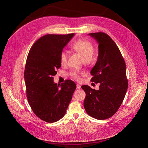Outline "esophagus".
I'll use <instances>...</instances> for the list:
<instances>
[{"label":"esophagus","mask_w":148,"mask_h":148,"mask_svg":"<svg viewBox=\"0 0 148 148\" xmlns=\"http://www.w3.org/2000/svg\"><path fill=\"white\" fill-rule=\"evenodd\" d=\"M80 88H81V86L79 85V84H77V89H79Z\"/></svg>","instance_id":"esophagus-1"}]
</instances>
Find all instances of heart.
Instances as JSON below:
<instances>
[{"mask_svg":"<svg viewBox=\"0 0 148 148\" xmlns=\"http://www.w3.org/2000/svg\"><path fill=\"white\" fill-rule=\"evenodd\" d=\"M72 49L77 53H78L85 62L89 61L91 60L94 53L95 47L93 44L87 40L79 39L76 41L72 46ZM67 52L66 50H63L61 52L60 59L62 65H66L67 62ZM80 72L78 70H73L71 73V77L77 81L80 80L79 77Z\"/></svg>","mask_w":148,"mask_h":148,"instance_id":"b5f03b06","label":"heart"}]
</instances>
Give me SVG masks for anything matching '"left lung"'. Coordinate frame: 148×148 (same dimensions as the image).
I'll use <instances>...</instances> for the list:
<instances>
[{
  "label": "left lung",
  "mask_w": 148,
  "mask_h": 148,
  "mask_svg": "<svg viewBox=\"0 0 148 148\" xmlns=\"http://www.w3.org/2000/svg\"><path fill=\"white\" fill-rule=\"evenodd\" d=\"M98 42V56L91 71V81L100 83L95 90L88 86H82L86 96L84 107L87 113L97 119H106L113 116L121 105L128 82L126 65L121 53L113 40L103 32L89 33Z\"/></svg>",
  "instance_id": "8db88e82"
}]
</instances>
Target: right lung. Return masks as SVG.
Returning a JSON list of instances; mask_svg holds the SVG:
<instances>
[{"instance_id":"1","label":"right lung","mask_w":148,"mask_h":148,"mask_svg":"<svg viewBox=\"0 0 148 148\" xmlns=\"http://www.w3.org/2000/svg\"><path fill=\"white\" fill-rule=\"evenodd\" d=\"M74 33L47 34L31 47L26 60L25 81L26 95L36 115L49 123L55 122L66 114L76 89L74 81L55 84L53 76L61 67L60 56Z\"/></svg>"}]
</instances>
